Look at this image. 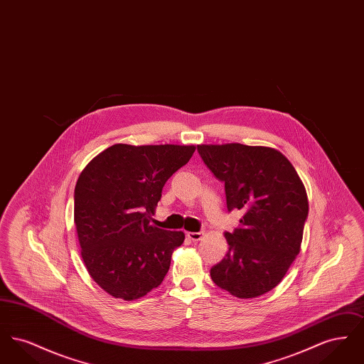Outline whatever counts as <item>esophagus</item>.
Listing matches in <instances>:
<instances>
[{
  "instance_id": "esophagus-1",
  "label": "esophagus",
  "mask_w": 364,
  "mask_h": 364,
  "mask_svg": "<svg viewBox=\"0 0 364 364\" xmlns=\"http://www.w3.org/2000/svg\"><path fill=\"white\" fill-rule=\"evenodd\" d=\"M187 236L192 242H200L202 237L205 236V233L203 232H187Z\"/></svg>"
}]
</instances>
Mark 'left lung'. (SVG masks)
Wrapping results in <instances>:
<instances>
[{
	"mask_svg": "<svg viewBox=\"0 0 364 364\" xmlns=\"http://www.w3.org/2000/svg\"><path fill=\"white\" fill-rule=\"evenodd\" d=\"M198 151L225 183L228 210L244 213L240 226L225 232L228 254L210 277L239 299L267 294L300 252L309 215L306 187L289 159L272 147L198 144Z\"/></svg>",
	"mask_w": 364,
	"mask_h": 364,
	"instance_id": "left-lung-1",
	"label": "left lung"
}]
</instances>
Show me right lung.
I'll list each match as a JSON object with an SVG mask.
<instances>
[{"label":"right lung","instance_id":"right-lung-1","mask_svg":"<svg viewBox=\"0 0 364 364\" xmlns=\"http://www.w3.org/2000/svg\"><path fill=\"white\" fill-rule=\"evenodd\" d=\"M195 149L117 143L82 171L73 221L87 272L106 294L131 301L164 281L186 235L153 225L151 217L165 183Z\"/></svg>","mask_w":364,"mask_h":364}]
</instances>
